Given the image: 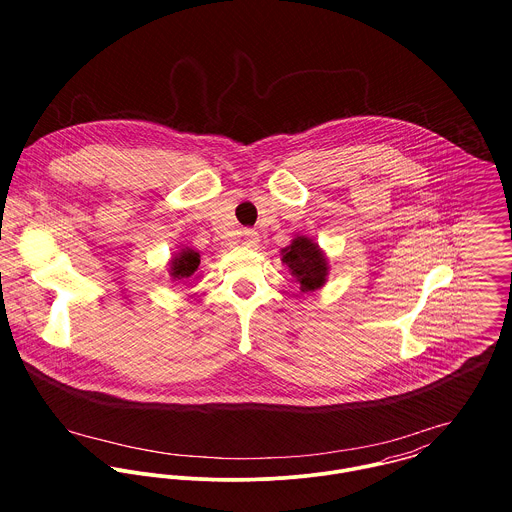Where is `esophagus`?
<instances>
[{
  "instance_id": "obj_1",
  "label": "esophagus",
  "mask_w": 512,
  "mask_h": 512,
  "mask_svg": "<svg viewBox=\"0 0 512 512\" xmlns=\"http://www.w3.org/2000/svg\"><path fill=\"white\" fill-rule=\"evenodd\" d=\"M242 240H244V246L254 248V246H258V242H260V234H258L256 230H244V232H242Z\"/></svg>"
}]
</instances>
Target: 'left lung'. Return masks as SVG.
Listing matches in <instances>:
<instances>
[{"label":"left lung","mask_w":512,"mask_h":512,"mask_svg":"<svg viewBox=\"0 0 512 512\" xmlns=\"http://www.w3.org/2000/svg\"><path fill=\"white\" fill-rule=\"evenodd\" d=\"M282 256L301 292H315L325 284L329 272L327 258L313 240L305 236L293 238L292 244L282 250Z\"/></svg>","instance_id":"left-lung-1"}]
</instances>
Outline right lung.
Segmentation results:
<instances>
[{
  "instance_id": "add662e5",
  "label": "right lung",
  "mask_w": 512,
  "mask_h": 512,
  "mask_svg": "<svg viewBox=\"0 0 512 512\" xmlns=\"http://www.w3.org/2000/svg\"><path fill=\"white\" fill-rule=\"evenodd\" d=\"M199 264H201L199 252H195V250H191V248H183V250L177 252L175 258L171 260V270H169V274H171L173 280H189V278L197 272Z\"/></svg>"
}]
</instances>
